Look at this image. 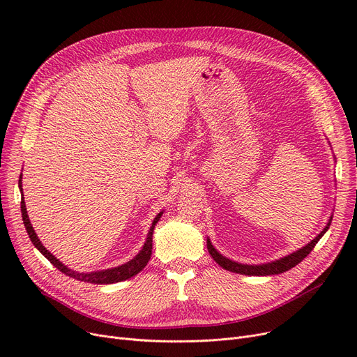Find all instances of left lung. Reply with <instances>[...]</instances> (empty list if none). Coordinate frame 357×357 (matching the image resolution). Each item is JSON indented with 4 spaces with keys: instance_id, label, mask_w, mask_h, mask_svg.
Wrapping results in <instances>:
<instances>
[{
    "instance_id": "left-lung-1",
    "label": "left lung",
    "mask_w": 357,
    "mask_h": 357,
    "mask_svg": "<svg viewBox=\"0 0 357 357\" xmlns=\"http://www.w3.org/2000/svg\"><path fill=\"white\" fill-rule=\"evenodd\" d=\"M330 222L331 220L328 221L327 227L318 234L311 243H308V245L303 249L296 250L295 253L289 255V256H285L284 259H279L276 261H272V264H266V265H259V266H253V265H241V264H237V261H233L227 257L221 256L215 249L214 246L210 243V240H207V249L210 252V255L213 256V259L217 261V264L226 271H230V272H236V273H241V275H250V276H266V275H278V273H284L287 271H289L291 268L296 266L299 261H303L310 253L311 250L315 248V245L318 243V240H320L324 233L328 230L330 227Z\"/></svg>"
}]
</instances>
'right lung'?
Returning <instances> with one entry per match:
<instances>
[{
	"instance_id": "add662e5",
	"label": "right lung",
	"mask_w": 357,
	"mask_h": 357,
	"mask_svg": "<svg viewBox=\"0 0 357 357\" xmlns=\"http://www.w3.org/2000/svg\"><path fill=\"white\" fill-rule=\"evenodd\" d=\"M18 186H20V191H23V188H22V176H20V181H18ZM162 214L163 213H159L156 215V218L153 220V224H152V227H150V231L147 234L144 246H143V249L140 250V253L135 259H131L130 261H127V264H124V265H121L119 268H114V269H107V271H100V272H91V273H78V272H75V271L66 268L65 265H62L61 261L56 259L49 250H46V248L42 245L39 237L36 236V233H34V230L31 227L29 215H27V211H26V204H24V201H22L23 222H24V227L27 230V234H29L31 243L34 245V248H37V250H39L45 257H47V260L50 261V264L54 268H58L66 276H70V278L78 279V280H84V282H89V284H116V282H120V280H126V279H128L131 276H135L140 271H143L144 266L147 265V261L150 260V256H152L153 230H155L156 222L162 217Z\"/></svg>"
}]
</instances>
